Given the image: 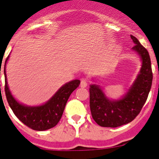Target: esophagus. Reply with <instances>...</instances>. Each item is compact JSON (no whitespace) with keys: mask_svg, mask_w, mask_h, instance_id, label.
I'll return each mask as SVG.
<instances>
[{"mask_svg":"<svg viewBox=\"0 0 159 159\" xmlns=\"http://www.w3.org/2000/svg\"><path fill=\"white\" fill-rule=\"evenodd\" d=\"M87 84H88V81L85 78H83V79H81V84H80V85H81V88H85L86 86H87Z\"/></svg>","mask_w":159,"mask_h":159,"instance_id":"obj_1","label":"esophagus"}]
</instances>
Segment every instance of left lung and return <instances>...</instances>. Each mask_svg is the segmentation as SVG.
Wrapping results in <instances>:
<instances>
[{"mask_svg":"<svg viewBox=\"0 0 159 159\" xmlns=\"http://www.w3.org/2000/svg\"><path fill=\"white\" fill-rule=\"evenodd\" d=\"M135 43L132 50L138 52L142 60L139 75L127 95L120 100L110 101L98 86L92 84L90 92V109L92 118L103 127H117L131 122L144 106L153 79L149 53L138 39L130 35Z\"/></svg>","mask_w":159,"mask_h":159,"instance_id":"1","label":"left lung"}]
</instances>
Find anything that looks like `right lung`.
Masks as SVG:
<instances>
[{
    "instance_id": "right-lung-1",
    "label": "right lung",
    "mask_w": 159,
    "mask_h": 159,
    "mask_svg": "<svg viewBox=\"0 0 159 159\" xmlns=\"http://www.w3.org/2000/svg\"><path fill=\"white\" fill-rule=\"evenodd\" d=\"M7 59L8 57L5 61L4 68L5 78L4 92L7 102L15 115L25 125L32 130L42 131L55 127L62 117L66 103L70 94L79 86V80H74L64 84L52 97L50 101L43 106L35 107L23 106L13 98L7 87L5 73V65Z\"/></svg>"
}]
</instances>
